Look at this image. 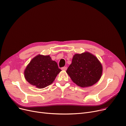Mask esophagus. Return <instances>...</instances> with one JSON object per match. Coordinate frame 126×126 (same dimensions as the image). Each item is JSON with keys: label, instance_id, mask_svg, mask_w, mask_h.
Segmentation results:
<instances>
[{"label": "esophagus", "instance_id": "obj_1", "mask_svg": "<svg viewBox=\"0 0 126 126\" xmlns=\"http://www.w3.org/2000/svg\"><path fill=\"white\" fill-rule=\"evenodd\" d=\"M61 69L62 70H66L67 69V67L66 66H64V67H63L61 68Z\"/></svg>", "mask_w": 126, "mask_h": 126}]
</instances>
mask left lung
<instances>
[{"instance_id": "left-lung-1", "label": "left lung", "mask_w": 126, "mask_h": 126, "mask_svg": "<svg viewBox=\"0 0 126 126\" xmlns=\"http://www.w3.org/2000/svg\"><path fill=\"white\" fill-rule=\"evenodd\" d=\"M102 65L97 58L89 52L75 54L66 73L71 79L80 87L95 84L101 77Z\"/></svg>"}]
</instances>
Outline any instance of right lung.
<instances>
[{"label":"right lung","instance_id":"right-lung-1","mask_svg":"<svg viewBox=\"0 0 126 126\" xmlns=\"http://www.w3.org/2000/svg\"><path fill=\"white\" fill-rule=\"evenodd\" d=\"M61 71L57 62L52 61L49 56L40 54L27 65L24 75L30 84L43 89L51 84Z\"/></svg>","mask_w":126,"mask_h":126}]
</instances>
